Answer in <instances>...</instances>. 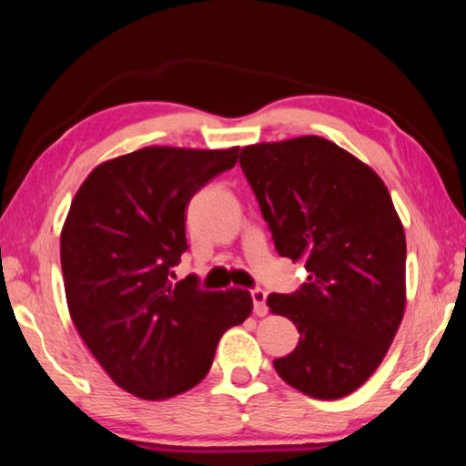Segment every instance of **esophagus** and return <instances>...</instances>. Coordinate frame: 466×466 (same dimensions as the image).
I'll return each instance as SVG.
<instances>
[{
  "instance_id": "obj_1",
  "label": "esophagus",
  "mask_w": 466,
  "mask_h": 466,
  "mask_svg": "<svg viewBox=\"0 0 466 466\" xmlns=\"http://www.w3.org/2000/svg\"><path fill=\"white\" fill-rule=\"evenodd\" d=\"M250 298H252V304H255V314L257 317H265L267 314V294L263 289H252L250 291Z\"/></svg>"
}]
</instances>
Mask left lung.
Instances as JSON below:
<instances>
[{
  "label": "left lung",
  "mask_w": 466,
  "mask_h": 466,
  "mask_svg": "<svg viewBox=\"0 0 466 466\" xmlns=\"http://www.w3.org/2000/svg\"><path fill=\"white\" fill-rule=\"evenodd\" d=\"M240 167L275 248L309 271L294 294L267 298L299 333L275 372L312 399H341L376 372L405 314L407 242L389 188L319 136L247 146Z\"/></svg>",
  "instance_id": "obj_1"
}]
</instances>
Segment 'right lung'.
I'll return each mask as SVG.
<instances>
[{"instance_id":"obj_1","label":"right lung","mask_w":466,"mask_h":466,"mask_svg":"<svg viewBox=\"0 0 466 466\" xmlns=\"http://www.w3.org/2000/svg\"><path fill=\"white\" fill-rule=\"evenodd\" d=\"M236 160L238 147H141L98 164L69 208L61 230L69 314L113 382L139 399L199 384L219 337L252 312L247 289L172 281L188 201Z\"/></svg>"}]
</instances>
